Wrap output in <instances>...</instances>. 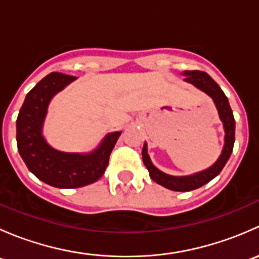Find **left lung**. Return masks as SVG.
Here are the masks:
<instances>
[{"label":"left lung","mask_w":259,"mask_h":259,"mask_svg":"<svg viewBox=\"0 0 259 259\" xmlns=\"http://www.w3.org/2000/svg\"><path fill=\"white\" fill-rule=\"evenodd\" d=\"M183 75L185 76L184 81L193 83L195 88L204 91L207 95H209L213 99L217 110H218L219 119L223 122L226 135H224L223 150H222V154L218 158V160L210 168L199 171V173L193 174V176L187 177L169 176V174L163 173L156 166H154L148 155V146H146L145 143L144 146H143L142 154L144 165L149 170V176H150V178L155 183L163 185L164 188L174 190V192H189V190L198 189V188L203 187L204 184L209 183L211 179L215 178L221 173L222 169L224 168V165L228 161L229 156H231L232 151H233L234 132H236V121H234V116L233 113H232L231 106H229L228 99L224 95V93L219 88L218 83L204 71H198V70L189 71L188 70V71L183 72Z\"/></svg>","instance_id":"left-lung-1"}]
</instances>
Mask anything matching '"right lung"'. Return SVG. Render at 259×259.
Listing matches in <instances>:
<instances>
[{
    "label": "right lung",
    "mask_w": 259,
    "mask_h": 259,
    "mask_svg": "<svg viewBox=\"0 0 259 259\" xmlns=\"http://www.w3.org/2000/svg\"><path fill=\"white\" fill-rule=\"evenodd\" d=\"M76 77L51 72L26 95L16 121L18 153L28 170L56 188H80L95 183L105 173L109 158L121 132L110 133L94 151L64 153L50 146L42 135L49 104L59 91Z\"/></svg>",
    "instance_id": "add662e5"
}]
</instances>
